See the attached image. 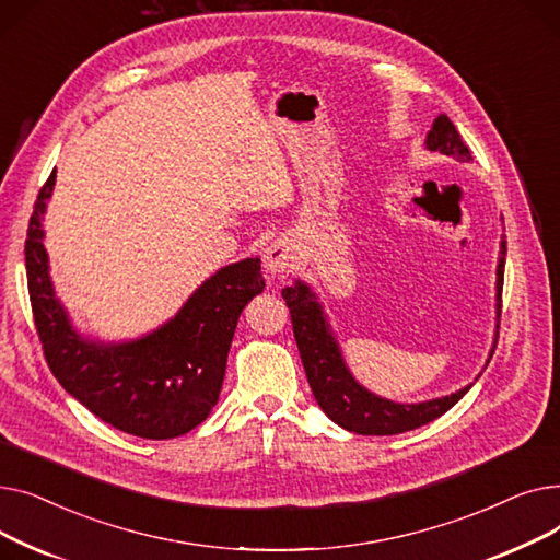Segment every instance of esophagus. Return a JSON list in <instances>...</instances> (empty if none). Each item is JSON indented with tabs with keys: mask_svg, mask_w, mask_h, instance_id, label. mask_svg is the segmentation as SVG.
I'll list each match as a JSON object with an SVG mask.
<instances>
[{
	"mask_svg": "<svg viewBox=\"0 0 560 560\" xmlns=\"http://www.w3.org/2000/svg\"><path fill=\"white\" fill-rule=\"evenodd\" d=\"M295 260H298L295 247H292V243L285 238H277L262 252V265L272 277L288 275L292 268H295Z\"/></svg>",
	"mask_w": 560,
	"mask_h": 560,
	"instance_id": "34e87169",
	"label": "esophagus"
}]
</instances>
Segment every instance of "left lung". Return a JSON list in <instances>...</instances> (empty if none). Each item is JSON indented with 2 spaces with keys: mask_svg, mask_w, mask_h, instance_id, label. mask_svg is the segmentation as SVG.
Instances as JSON below:
<instances>
[{
  "mask_svg": "<svg viewBox=\"0 0 560 560\" xmlns=\"http://www.w3.org/2000/svg\"><path fill=\"white\" fill-rule=\"evenodd\" d=\"M424 147L429 152H438L452 156L460 163L472 161L469 147L458 136L450 117L443 113L438 115L431 131L427 133ZM504 265H506V241L502 235L499 243V260H497V281H494V342L488 354L486 365L494 354V345L499 336V315H502V288H504ZM285 306L290 308L292 331H295L300 357L306 370L308 386L313 390L319 408L342 429L354 431L361 435H395L404 431H413L422 424L433 422L435 418L445 416L447 410L463 399V395L472 388L469 384L452 395L435 397L418 404H401L386 397H378L368 390L359 378L351 374L345 363L340 342L331 329V322L325 313V306L317 300V292L302 279L281 290ZM481 376V374H479Z\"/></svg>",
  "mask_w": 560,
  "mask_h": 560,
  "instance_id": "obj_1",
  "label": "left lung"
}]
</instances>
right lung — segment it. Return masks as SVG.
<instances>
[{
  "label": "right lung",
  "instance_id": "add662e5",
  "mask_svg": "<svg viewBox=\"0 0 560 560\" xmlns=\"http://www.w3.org/2000/svg\"><path fill=\"white\" fill-rule=\"evenodd\" d=\"M56 167L28 220L24 262L36 329L54 376L74 399L125 433L167 440L211 416L226 372L235 325L260 295V258H243L206 279L154 331L131 340L81 334L58 300L45 249V213Z\"/></svg>",
  "mask_w": 560,
  "mask_h": 560
}]
</instances>
